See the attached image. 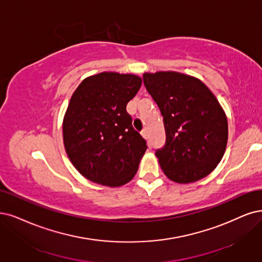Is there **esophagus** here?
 Returning <instances> with one entry per match:
<instances>
[{
    "label": "esophagus",
    "instance_id": "esophagus-1",
    "mask_svg": "<svg viewBox=\"0 0 262 262\" xmlns=\"http://www.w3.org/2000/svg\"><path fill=\"white\" fill-rule=\"evenodd\" d=\"M141 136L147 140V139L149 138V137H148V132H147V130H142V132H141Z\"/></svg>",
    "mask_w": 262,
    "mask_h": 262
}]
</instances>
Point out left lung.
<instances>
[{
    "instance_id": "1",
    "label": "left lung",
    "mask_w": 262,
    "mask_h": 262,
    "mask_svg": "<svg viewBox=\"0 0 262 262\" xmlns=\"http://www.w3.org/2000/svg\"><path fill=\"white\" fill-rule=\"evenodd\" d=\"M147 91L164 118L166 144L156 156L166 177L191 183L214 170L228 142L227 115L198 77L176 71L143 73Z\"/></svg>"
}]
</instances>
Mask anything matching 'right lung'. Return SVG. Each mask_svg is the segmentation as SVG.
<instances>
[{"instance_id":"right-lung-1","label":"right lung","mask_w":262,"mask_h":262,"mask_svg":"<svg viewBox=\"0 0 262 262\" xmlns=\"http://www.w3.org/2000/svg\"><path fill=\"white\" fill-rule=\"evenodd\" d=\"M141 83L135 74L101 72L86 77L72 94L62 122L63 144L86 179L114 188L136 175L147 144L133 128L126 105Z\"/></svg>"}]
</instances>
